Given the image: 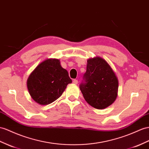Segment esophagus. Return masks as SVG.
Wrapping results in <instances>:
<instances>
[{
  "label": "esophagus",
  "instance_id": "obj_1",
  "mask_svg": "<svg viewBox=\"0 0 149 149\" xmlns=\"http://www.w3.org/2000/svg\"><path fill=\"white\" fill-rule=\"evenodd\" d=\"M73 83L74 84H78V81L77 79H74L73 80Z\"/></svg>",
  "mask_w": 149,
  "mask_h": 149
}]
</instances>
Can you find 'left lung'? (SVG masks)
<instances>
[{
    "label": "left lung",
    "mask_w": 149,
    "mask_h": 149,
    "mask_svg": "<svg viewBox=\"0 0 149 149\" xmlns=\"http://www.w3.org/2000/svg\"><path fill=\"white\" fill-rule=\"evenodd\" d=\"M80 89L87 103L98 109L112 104L118 96V80L105 60L96 56L87 60Z\"/></svg>",
    "instance_id": "left-lung-1"
}]
</instances>
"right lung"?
Segmentation results:
<instances>
[{"label": "right lung", "instance_id": "right-lung-1", "mask_svg": "<svg viewBox=\"0 0 149 149\" xmlns=\"http://www.w3.org/2000/svg\"><path fill=\"white\" fill-rule=\"evenodd\" d=\"M72 80L60 60L47 59L42 62L29 75L27 87L30 96L37 103L47 105L59 98Z\"/></svg>", "mask_w": 149, "mask_h": 149}]
</instances>
